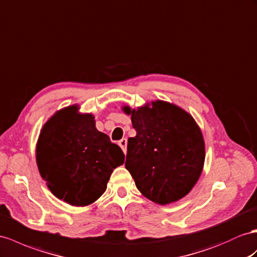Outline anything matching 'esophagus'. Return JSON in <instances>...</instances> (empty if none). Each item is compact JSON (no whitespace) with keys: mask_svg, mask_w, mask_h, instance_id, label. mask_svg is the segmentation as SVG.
I'll return each mask as SVG.
<instances>
[{"mask_svg":"<svg viewBox=\"0 0 257 257\" xmlns=\"http://www.w3.org/2000/svg\"><path fill=\"white\" fill-rule=\"evenodd\" d=\"M118 144H119V147L123 151V153H126V151H127V139L126 138H122V139L118 142Z\"/></svg>","mask_w":257,"mask_h":257,"instance_id":"obj_1","label":"esophagus"}]
</instances>
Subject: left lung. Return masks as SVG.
<instances>
[{
	"mask_svg": "<svg viewBox=\"0 0 257 257\" xmlns=\"http://www.w3.org/2000/svg\"><path fill=\"white\" fill-rule=\"evenodd\" d=\"M152 105L123 107L137 131L128 139L124 167L144 196L165 205L191 191L202 173L205 148L192 116L166 102Z\"/></svg>",
	"mask_w": 257,
	"mask_h": 257,
	"instance_id": "8db88e82",
	"label": "left lung"
}]
</instances>
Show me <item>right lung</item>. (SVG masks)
<instances>
[{"mask_svg": "<svg viewBox=\"0 0 257 257\" xmlns=\"http://www.w3.org/2000/svg\"><path fill=\"white\" fill-rule=\"evenodd\" d=\"M66 107L44 124L37 144V164L56 197L84 206L106 190L113 170L124 162L121 149L97 131L94 117Z\"/></svg>", "mask_w": 257, "mask_h": 257, "instance_id": "right-lung-1", "label": "right lung"}]
</instances>
